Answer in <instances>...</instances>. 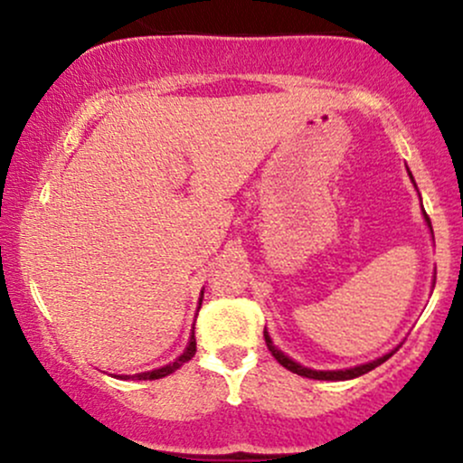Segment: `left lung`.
<instances>
[{"label": "left lung", "instance_id": "8db88e82", "mask_svg": "<svg viewBox=\"0 0 463 463\" xmlns=\"http://www.w3.org/2000/svg\"><path fill=\"white\" fill-rule=\"evenodd\" d=\"M409 176H411V174H409ZM411 180H413V176H411ZM413 184H416V183H413ZM422 213H424V209H422ZM424 220H427L429 231H431V220H429L427 213H424ZM431 235H433V231H431ZM263 337H265V344H268L269 353H272V357L279 361V364L283 365V368L291 370V372H294V374L307 376V379H316V381H348V379H357V376L365 374V372H370V370H374L376 365H381V364H383V361H387V359L392 357V354L396 353V348H394V350H390V353H387V354H383V357H379V359H374V361H368V364L354 365V368H346V370H311V368H305V365H300L298 361L287 357L283 350L276 348L274 342H272V337H269L268 331H263Z\"/></svg>", "mask_w": 463, "mask_h": 463}]
</instances>
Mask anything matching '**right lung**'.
<instances>
[{"instance_id":"obj_1","label":"right lung","mask_w":463,"mask_h":463,"mask_svg":"<svg viewBox=\"0 0 463 463\" xmlns=\"http://www.w3.org/2000/svg\"><path fill=\"white\" fill-rule=\"evenodd\" d=\"M202 296H204V291H202ZM202 296H200V305H202ZM200 309V307H198ZM195 354V333L191 331V337H189V344H187V348L183 350V354H180V357H176L172 361V364H167V365H163V368H156V370H150V372H139V374H135V376H128L126 374L124 379H137V381H154V379H163V376H167V374H172V372H176L178 368H183L184 364H187V361L194 357ZM121 379V376H119Z\"/></svg>"}]
</instances>
